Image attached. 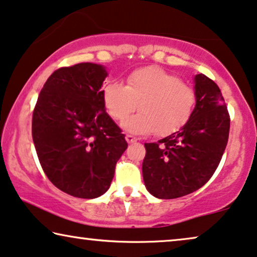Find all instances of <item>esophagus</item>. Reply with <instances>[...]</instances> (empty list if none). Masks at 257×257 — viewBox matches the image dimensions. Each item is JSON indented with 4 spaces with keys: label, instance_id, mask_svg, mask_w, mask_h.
<instances>
[{
    "label": "esophagus",
    "instance_id": "34e87169",
    "mask_svg": "<svg viewBox=\"0 0 257 257\" xmlns=\"http://www.w3.org/2000/svg\"><path fill=\"white\" fill-rule=\"evenodd\" d=\"M125 139H126V142H127L128 144H132V143H136L137 139L136 137H133V136H131V135H126V137H125Z\"/></svg>",
    "mask_w": 257,
    "mask_h": 257
}]
</instances>
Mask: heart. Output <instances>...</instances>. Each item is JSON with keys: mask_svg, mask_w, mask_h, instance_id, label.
<instances>
[{"mask_svg": "<svg viewBox=\"0 0 257 257\" xmlns=\"http://www.w3.org/2000/svg\"><path fill=\"white\" fill-rule=\"evenodd\" d=\"M103 101L115 120H123L140 103V113L122 121L126 132L167 136L192 117L195 93L173 73L158 66H146L130 73L125 86L113 80L105 84Z\"/></svg>", "mask_w": 257, "mask_h": 257, "instance_id": "b5f03b06", "label": "heart"}]
</instances>
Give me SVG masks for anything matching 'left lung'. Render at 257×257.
Returning <instances> with one entry per match:
<instances>
[{
  "label": "left lung",
  "mask_w": 257,
  "mask_h": 257,
  "mask_svg": "<svg viewBox=\"0 0 257 257\" xmlns=\"http://www.w3.org/2000/svg\"><path fill=\"white\" fill-rule=\"evenodd\" d=\"M195 107L189 120L158 143L145 144L143 178L158 199H175L201 188L219 166L227 146L230 119L219 86L194 76Z\"/></svg>",
  "instance_id": "obj_1"
}]
</instances>
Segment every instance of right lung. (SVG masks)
<instances>
[{"mask_svg": "<svg viewBox=\"0 0 257 257\" xmlns=\"http://www.w3.org/2000/svg\"><path fill=\"white\" fill-rule=\"evenodd\" d=\"M107 75L94 63L56 70L34 110L33 140L41 166L56 187L76 198L103 195L127 149L103 101Z\"/></svg>", "mask_w": 257, "mask_h": 257, "instance_id": "right-lung-1", "label": "right lung"}]
</instances>
